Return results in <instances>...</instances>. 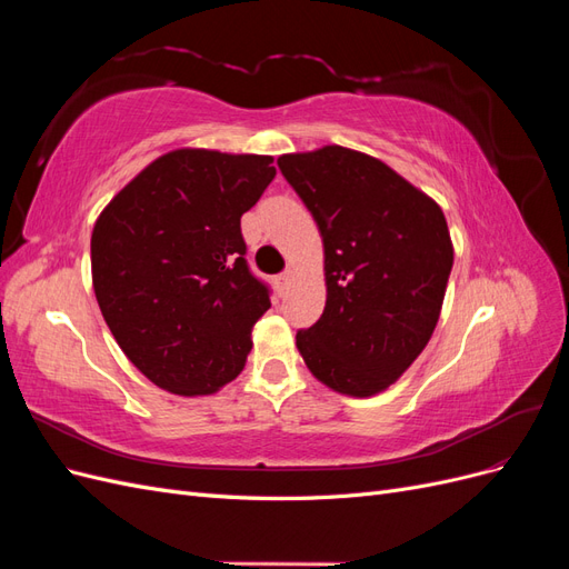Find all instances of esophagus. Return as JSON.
<instances>
[{
	"instance_id": "1",
	"label": "esophagus",
	"mask_w": 569,
	"mask_h": 569,
	"mask_svg": "<svg viewBox=\"0 0 569 569\" xmlns=\"http://www.w3.org/2000/svg\"><path fill=\"white\" fill-rule=\"evenodd\" d=\"M289 280H291V272H289V270H284V272H280V274H278V287H280V291H284V289H287Z\"/></svg>"
}]
</instances>
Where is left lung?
<instances>
[{
	"label": "left lung",
	"mask_w": 569,
	"mask_h": 569,
	"mask_svg": "<svg viewBox=\"0 0 569 569\" xmlns=\"http://www.w3.org/2000/svg\"><path fill=\"white\" fill-rule=\"evenodd\" d=\"M325 247L327 301L297 347L322 385L385 391L432 337L453 268L437 201L368 153L322 147L278 159Z\"/></svg>",
	"instance_id": "8db88e82"
}]
</instances>
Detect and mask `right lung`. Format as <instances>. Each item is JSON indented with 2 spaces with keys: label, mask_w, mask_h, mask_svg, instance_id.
I'll return each instance as SVG.
<instances>
[{
  "label": "right lung",
  "mask_w": 569,
  "mask_h": 569,
  "mask_svg": "<svg viewBox=\"0 0 569 569\" xmlns=\"http://www.w3.org/2000/svg\"><path fill=\"white\" fill-rule=\"evenodd\" d=\"M270 157L178 149L101 211L92 282L118 347L173 393H213L244 368L270 287L247 263L239 220L274 178Z\"/></svg>",
  "instance_id": "1"
}]
</instances>
